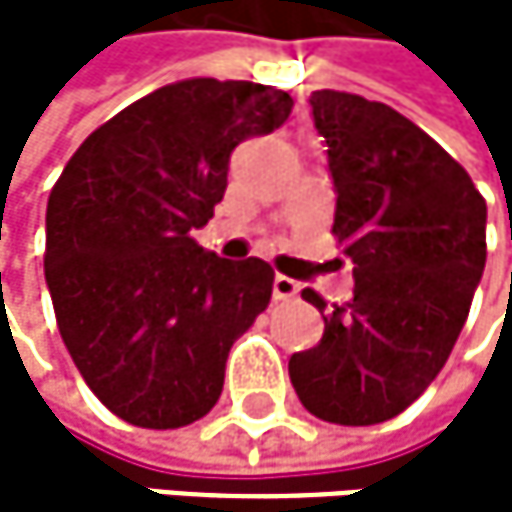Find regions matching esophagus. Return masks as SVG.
<instances>
[{"label": "esophagus", "instance_id": "obj_1", "mask_svg": "<svg viewBox=\"0 0 512 512\" xmlns=\"http://www.w3.org/2000/svg\"><path fill=\"white\" fill-rule=\"evenodd\" d=\"M298 291H301V285L294 282V279H288V276H276L273 279V298L276 301H291Z\"/></svg>", "mask_w": 512, "mask_h": 512}]
</instances>
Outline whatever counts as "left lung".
I'll return each instance as SVG.
<instances>
[{
    "label": "left lung",
    "mask_w": 512,
    "mask_h": 512,
    "mask_svg": "<svg viewBox=\"0 0 512 512\" xmlns=\"http://www.w3.org/2000/svg\"><path fill=\"white\" fill-rule=\"evenodd\" d=\"M334 181L331 233L353 261V301L288 359L310 415L368 427L396 418L442 371L485 270V199L427 131L347 91L310 94ZM512 236V224H510Z\"/></svg>",
    "instance_id": "8db88e82"
}]
</instances>
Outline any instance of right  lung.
<instances>
[{
    "label": "right lung",
    "mask_w": 512,
    "mask_h": 512,
    "mask_svg": "<svg viewBox=\"0 0 512 512\" xmlns=\"http://www.w3.org/2000/svg\"><path fill=\"white\" fill-rule=\"evenodd\" d=\"M294 101L258 82L181 79L85 137L45 211V282L79 375L113 415L174 430L224 390L233 341L267 310L273 270L196 245L233 150Z\"/></svg>",
    "instance_id": "obj_1"
}]
</instances>
